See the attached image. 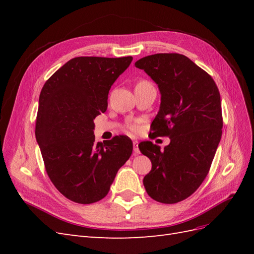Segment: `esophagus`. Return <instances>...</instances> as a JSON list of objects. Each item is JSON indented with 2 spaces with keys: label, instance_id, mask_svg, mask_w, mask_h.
I'll return each instance as SVG.
<instances>
[{
  "label": "esophagus",
  "instance_id": "esophagus-1",
  "mask_svg": "<svg viewBox=\"0 0 254 254\" xmlns=\"http://www.w3.org/2000/svg\"><path fill=\"white\" fill-rule=\"evenodd\" d=\"M140 153V149H139V143L137 141H133V155L137 156Z\"/></svg>",
  "mask_w": 254,
  "mask_h": 254
}]
</instances>
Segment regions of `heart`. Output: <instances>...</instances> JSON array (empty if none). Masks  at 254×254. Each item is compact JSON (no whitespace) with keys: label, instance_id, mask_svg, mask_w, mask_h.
<instances>
[{"label":"heart","instance_id":"1","mask_svg":"<svg viewBox=\"0 0 254 254\" xmlns=\"http://www.w3.org/2000/svg\"><path fill=\"white\" fill-rule=\"evenodd\" d=\"M140 83H141V82H140ZM127 128L130 130V131H132V132L136 131V129H137L134 124H128V125H127Z\"/></svg>","mask_w":254,"mask_h":254}]
</instances>
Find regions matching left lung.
Masks as SVG:
<instances>
[{
	"mask_svg": "<svg viewBox=\"0 0 254 254\" xmlns=\"http://www.w3.org/2000/svg\"><path fill=\"white\" fill-rule=\"evenodd\" d=\"M134 65L161 93L152 134L171 139L163 151L150 141L139 144L152 165L143 184L156 201L177 203L193 194L210 171L221 137L219 91L209 74L181 54H155Z\"/></svg>",
	"mask_w": 254,
	"mask_h": 254,
	"instance_id": "8db88e82",
	"label": "left lung"
}]
</instances>
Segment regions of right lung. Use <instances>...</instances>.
<instances>
[{
	"label": "right lung",
	"instance_id": "right-lung-1",
	"mask_svg": "<svg viewBox=\"0 0 254 254\" xmlns=\"http://www.w3.org/2000/svg\"><path fill=\"white\" fill-rule=\"evenodd\" d=\"M132 57H76L54 73L39 96L36 140L54 186L70 200L103 199L132 153L127 136L95 142L94 119L108 107L114 81Z\"/></svg>",
	"mask_w": 254,
	"mask_h": 254
}]
</instances>
